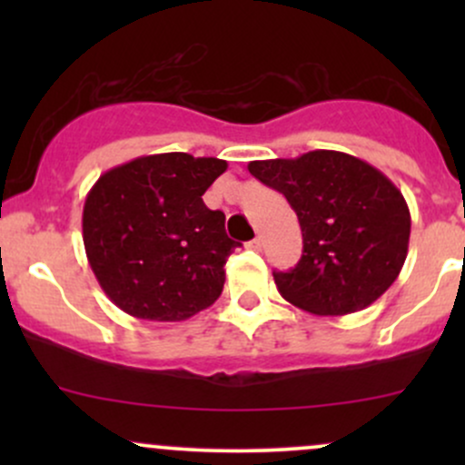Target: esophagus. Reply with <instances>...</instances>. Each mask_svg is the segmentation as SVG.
Masks as SVG:
<instances>
[{
    "label": "esophagus",
    "mask_w": 465,
    "mask_h": 465,
    "mask_svg": "<svg viewBox=\"0 0 465 465\" xmlns=\"http://www.w3.org/2000/svg\"><path fill=\"white\" fill-rule=\"evenodd\" d=\"M247 247L249 249H253V251H262V247H264V240L262 238H253L251 240V242H247Z\"/></svg>",
    "instance_id": "esophagus-1"
}]
</instances>
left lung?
I'll list each match as a JSON object with an SVG mask.
<instances>
[{"label": "left lung", "instance_id": "obj_1", "mask_svg": "<svg viewBox=\"0 0 465 465\" xmlns=\"http://www.w3.org/2000/svg\"><path fill=\"white\" fill-rule=\"evenodd\" d=\"M249 173L286 196L300 218L302 260L273 273L277 291L322 317L359 312L402 271L411 214L393 181L354 154L311 151L251 162Z\"/></svg>", "mask_w": 465, "mask_h": 465}]
</instances>
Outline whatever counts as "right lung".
I'll return each mask as SVG.
<instances>
[{
    "label": "right lung",
    "instance_id": "1",
    "mask_svg": "<svg viewBox=\"0 0 465 465\" xmlns=\"http://www.w3.org/2000/svg\"><path fill=\"white\" fill-rule=\"evenodd\" d=\"M225 159L159 153L106 170L83 207L89 266L120 311L148 322H183L214 303L238 247L225 214L201 196Z\"/></svg>",
    "mask_w": 465,
    "mask_h": 465
}]
</instances>
